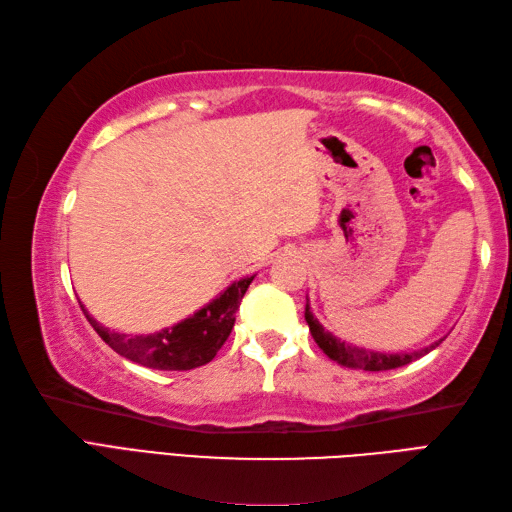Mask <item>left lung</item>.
<instances>
[{
  "instance_id": "1",
  "label": "left lung",
  "mask_w": 512,
  "mask_h": 512,
  "mask_svg": "<svg viewBox=\"0 0 512 512\" xmlns=\"http://www.w3.org/2000/svg\"><path fill=\"white\" fill-rule=\"evenodd\" d=\"M304 317H306V324H309V331L315 339V344L324 350V355H328L333 361H337L339 366L368 370V372H381V370H394V368L407 366V363H412L423 355H427L429 350H434L442 342V339H440V342L425 346L420 350H414V352H394V355H390V352H379V350L350 346V344L342 342L339 337H335L333 333L324 331V326L313 317V313L309 309V302H306Z\"/></svg>"
}]
</instances>
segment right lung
I'll return each mask as SVG.
<instances>
[{
	"instance_id": "1",
	"label": "right lung",
	"mask_w": 512,
	"mask_h": 512,
	"mask_svg": "<svg viewBox=\"0 0 512 512\" xmlns=\"http://www.w3.org/2000/svg\"><path fill=\"white\" fill-rule=\"evenodd\" d=\"M252 280L254 276H247L232 282L219 298H214L195 315L186 317L175 326L162 328L160 333L153 335L129 337L124 333L109 331L85 311L83 304L81 309L102 342L109 344L118 355L153 370H192L212 361L225 344V339L230 337L236 322V311Z\"/></svg>"
}]
</instances>
